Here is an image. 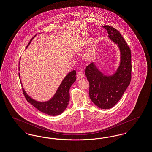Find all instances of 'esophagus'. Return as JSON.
Returning a JSON list of instances; mask_svg holds the SVG:
<instances>
[{"mask_svg": "<svg viewBox=\"0 0 152 152\" xmlns=\"http://www.w3.org/2000/svg\"><path fill=\"white\" fill-rule=\"evenodd\" d=\"M84 77H85L84 76V74L81 71H80L77 74V80H80V79H82V78H84Z\"/></svg>", "mask_w": 152, "mask_h": 152, "instance_id": "34e87169", "label": "esophagus"}]
</instances>
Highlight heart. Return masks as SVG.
Returning <instances> with one entry per match:
<instances>
[{
	"instance_id": "heart-1",
	"label": "heart",
	"mask_w": 152,
	"mask_h": 152,
	"mask_svg": "<svg viewBox=\"0 0 152 152\" xmlns=\"http://www.w3.org/2000/svg\"><path fill=\"white\" fill-rule=\"evenodd\" d=\"M91 41L90 38H86L84 39H82L81 40H79L77 43V49H80L83 48L85 45L88 44ZM96 55V49L94 48H91L88 49L84 54V58L85 60L88 61H93L95 59Z\"/></svg>"
}]
</instances>
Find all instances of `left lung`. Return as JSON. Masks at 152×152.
I'll list each match as a JSON object with an SVG mask.
<instances>
[{
    "label": "left lung",
    "instance_id": "left-lung-1",
    "mask_svg": "<svg viewBox=\"0 0 152 152\" xmlns=\"http://www.w3.org/2000/svg\"><path fill=\"white\" fill-rule=\"evenodd\" d=\"M110 39L117 45L120 51L119 67L113 74L101 72L95 63L86 67L85 75L89 83V97L98 107L109 109L121 98L131 80V53L121 34L114 28L103 26Z\"/></svg>",
    "mask_w": 152,
    "mask_h": 152
}]
</instances>
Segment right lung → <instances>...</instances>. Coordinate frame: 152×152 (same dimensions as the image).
I'll return each mask as SVG.
<instances>
[{"mask_svg":"<svg viewBox=\"0 0 152 152\" xmlns=\"http://www.w3.org/2000/svg\"><path fill=\"white\" fill-rule=\"evenodd\" d=\"M36 36V35L31 39L30 42L26 47V49L28 48L33 39ZM18 65H20V61ZM18 70L20 71V67H18ZM76 71L73 70L68 73L66 76L62 80L54 95L49 100L42 102L32 98L27 94L23 86L20 73H18V75L23 87V91L27 101L43 113L49 115L56 116L61 114L67 108L69 102V89L76 80Z\"/></svg>","mask_w":152,"mask_h":152,"instance_id":"right-lung-1","label":"right lung"}]
</instances>
